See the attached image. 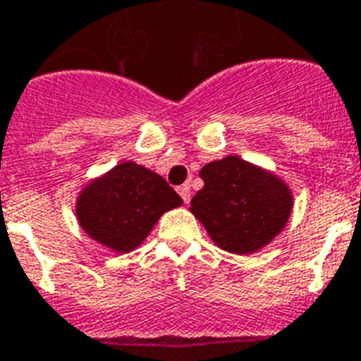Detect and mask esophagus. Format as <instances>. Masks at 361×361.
<instances>
[{"mask_svg":"<svg viewBox=\"0 0 361 361\" xmlns=\"http://www.w3.org/2000/svg\"><path fill=\"white\" fill-rule=\"evenodd\" d=\"M178 192H180L181 200L185 202V204H189V202H190V189H189V185L178 187Z\"/></svg>","mask_w":361,"mask_h":361,"instance_id":"34e87169","label":"esophagus"}]
</instances>
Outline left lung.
Here are the masks:
<instances>
[{
  "instance_id": "1",
  "label": "left lung",
  "mask_w": 361,
  "mask_h": 361,
  "mask_svg": "<svg viewBox=\"0 0 361 361\" xmlns=\"http://www.w3.org/2000/svg\"><path fill=\"white\" fill-rule=\"evenodd\" d=\"M189 211L230 254L259 252L283 231L295 206L291 187L269 169L231 154L202 166Z\"/></svg>"
}]
</instances>
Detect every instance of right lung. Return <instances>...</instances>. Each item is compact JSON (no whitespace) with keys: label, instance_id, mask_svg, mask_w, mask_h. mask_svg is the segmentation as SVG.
<instances>
[{"label":"right lung","instance_id":"right-lung-1","mask_svg":"<svg viewBox=\"0 0 361 361\" xmlns=\"http://www.w3.org/2000/svg\"><path fill=\"white\" fill-rule=\"evenodd\" d=\"M183 204L159 174L122 161L89 180L75 196L79 228L116 254L139 248L166 211Z\"/></svg>","mask_w":361,"mask_h":361}]
</instances>
